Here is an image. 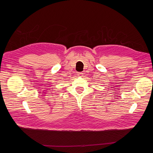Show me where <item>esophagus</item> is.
<instances>
[{
	"mask_svg": "<svg viewBox=\"0 0 153 153\" xmlns=\"http://www.w3.org/2000/svg\"><path fill=\"white\" fill-rule=\"evenodd\" d=\"M78 76H79V77H83V73H82V72L78 73Z\"/></svg>",
	"mask_w": 153,
	"mask_h": 153,
	"instance_id": "obj_1",
	"label": "esophagus"
}]
</instances>
